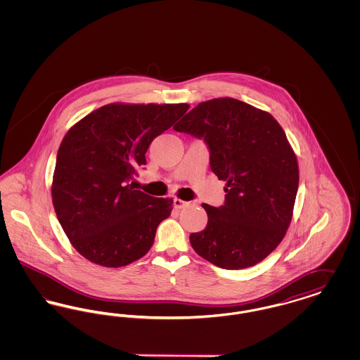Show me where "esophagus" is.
<instances>
[{
  "label": "esophagus",
  "mask_w": 360,
  "mask_h": 360,
  "mask_svg": "<svg viewBox=\"0 0 360 360\" xmlns=\"http://www.w3.org/2000/svg\"><path fill=\"white\" fill-rule=\"evenodd\" d=\"M186 205H188L186 201H182V200H179V198H174V206H175L176 209H182V207H185Z\"/></svg>",
  "instance_id": "1"
}]
</instances>
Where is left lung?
<instances>
[{
	"mask_svg": "<svg viewBox=\"0 0 360 360\" xmlns=\"http://www.w3.org/2000/svg\"><path fill=\"white\" fill-rule=\"evenodd\" d=\"M174 129L204 139L212 172L226 182L224 205H202L207 224L190 235L191 247L221 269L255 266L283 239L298 190L297 158L282 127L255 106L214 98Z\"/></svg>",
	"mask_w": 360,
	"mask_h": 360,
	"instance_id": "obj_1",
	"label": "left lung"
}]
</instances>
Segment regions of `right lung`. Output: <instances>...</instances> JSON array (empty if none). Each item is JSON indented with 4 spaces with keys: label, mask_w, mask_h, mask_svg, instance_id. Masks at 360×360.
<instances>
[{
    "label": "right lung",
    "mask_w": 360,
    "mask_h": 360,
    "mask_svg": "<svg viewBox=\"0 0 360 360\" xmlns=\"http://www.w3.org/2000/svg\"><path fill=\"white\" fill-rule=\"evenodd\" d=\"M188 103H109L78 121L56 155L52 204L74 248L87 260L121 267L144 257L172 198L134 190L155 137L186 113Z\"/></svg>",
    "instance_id": "add662e5"
}]
</instances>
